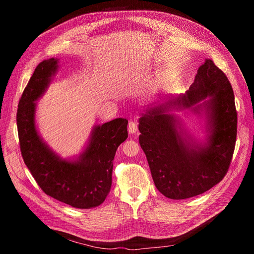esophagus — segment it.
Instances as JSON below:
<instances>
[{
  "instance_id": "obj_1",
  "label": "esophagus",
  "mask_w": 254,
  "mask_h": 254,
  "mask_svg": "<svg viewBox=\"0 0 254 254\" xmlns=\"http://www.w3.org/2000/svg\"><path fill=\"white\" fill-rule=\"evenodd\" d=\"M128 131H129V133H136L137 132V124L135 122H133V121H131V122H129V124H128Z\"/></svg>"
}]
</instances>
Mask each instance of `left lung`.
Returning <instances> with one entry per match:
<instances>
[{
  "instance_id": "left-lung-1",
  "label": "left lung",
  "mask_w": 254,
  "mask_h": 254,
  "mask_svg": "<svg viewBox=\"0 0 254 254\" xmlns=\"http://www.w3.org/2000/svg\"><path fill=\"white\" fill-rule=\"evenodd\" d=\"M176 105H195V112H205L204 143L191 140L168 113ZM139 122L140 145L155 186L165 197L176 200L194 197L224 179L235 148L237 113L231 83L211 59L199 66L186 94L148 107Z\"/></svg>"
}]
</instances>
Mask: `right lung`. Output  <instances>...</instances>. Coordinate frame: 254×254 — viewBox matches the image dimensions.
I'll return each mask as SVG.
<instances>
[{"label": "right lung", "mask_w": 254, "mask_h": 254, "mask_svg": "<svg viewBox=\"0 0 254 254\" xmlns=\"http://www.w3.org/2000/svg\"><path fill=\"white\" fill-rule=\"evenodd\" d=\"M58 59L37 65L18 105L17 126L25 165L45 194L77 209L102 204L112 183L113 159L128 137L126 119H115L92 130L87 147L76 160L60 158L43 142L36 128V101L58 70Z\"/></svg>", "instance_id": "right-lung-1"}]
</instances>
